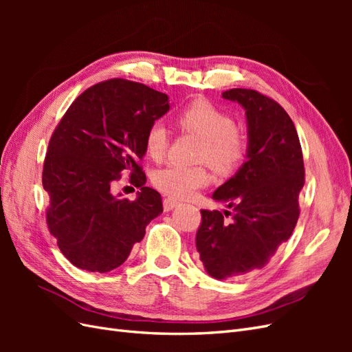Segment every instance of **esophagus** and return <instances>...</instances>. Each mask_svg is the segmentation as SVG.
<instances>
[{"label": "esophagus", "mask_w": 352, "mask_h": 352, "mask_svg": "<svg viewBox=\"0 0 352 352\" xmlns=\"http://www.w3.org/2000/svg\"><path fill=\"white\" fill-rule=\"evenodd\" d=\"M177 204H179V202H177L176 199H173V198H166V199L163 201V207H164V211H170V210H173L175 207H177Z\"/></svg>", "instance_id": "1"}]
</instances>
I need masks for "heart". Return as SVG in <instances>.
<instances>
[{"label": "heart", "instance_id": "heart-1", "mask_svg": "<svg viewBox=\"0 0 352 352\" xmlns=\"http://www.w3.org/2000/svg\"><path fill=\"white\" fill-rule=\"evenodd\" d=\"M180 129L201 140L199 160H206L217 173H229L238 166L245 153L243 135L233 127L230 116L207 100H195L176 117ZM166 126L155 123L145 136L146 153L162 160L167 151ZM208 173L202 166L168 164L153 175V184L173 198H188L208 184Z\"/></svg>", "mask_w": 352, "mask_h": 352}]
</instances>
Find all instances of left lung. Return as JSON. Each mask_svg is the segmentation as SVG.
I'll use <instances>...</instances> for the list:
<instances>
[{"instance_id": "1", "label": "left lung", "mask_w": 352, "mask_h": 352, "mask_svg": "<svg viewBox=\"0 0 352 352\" xmlns=\"http://www.w3.org/2000/svg\"><path fill=\"white\" fill-rule=\"evenodd\" d=\"M247 120V154L238 172L212 199L232 208L228 221L217 210H202L195 245L206 272L217 280L263 269L289 239L300 216L304 162L294 122L280 105L252 89H229Z\"/></svg>"}]
</instances>
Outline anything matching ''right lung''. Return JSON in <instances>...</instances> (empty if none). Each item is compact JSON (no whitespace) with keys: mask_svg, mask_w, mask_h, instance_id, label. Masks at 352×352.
<instances>
[{"mask_svg":"<svg viewBox=\"0 0 352 352\" xmlns=\"http://www.w3.org/2000/svg\"><path fill=\"white\" fill-rule=\"evenodd\" d=\"M170 110L166 94L111 79L73 101L51 136L42 172L50 195L47 223L63 255L78 269L107 273L122 265L163 212L162 195L145 186L138 160L145 136ZM124 171L142 190L133 201L111 186Z\"/></svg>","mask_w":352,"mask_h":352,"instance_id":"1","label":"right lung"}]
</instances>
